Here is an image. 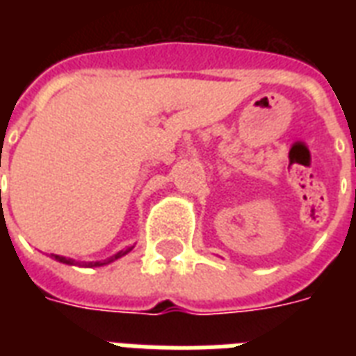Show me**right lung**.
<instances>
[{
    "instance_id": "add662e5",
    "label": "right lung",
    "mask_w": 356,
    "mask_h": 356,
    "mask_svg": "<svg viewBox=\"0 0 356 356\" xmlns=\"http://www.w3.org/2000/svg\"><path fill=\"white\" fill-rule=\"evenodd\" d=\"M133 248H127V249H123V251H120V253H116L113 257V259H108L105 260V262H83V266H88V268H96V266H103V264H108V262H113V260L120 259V257H123V254H127L129 251H131ZM55 257V260H58V262H64V264H79V262H75V260L72 259H66V257H60V254H53Z\"/></svg>"
}]
</instances>
